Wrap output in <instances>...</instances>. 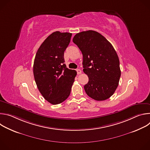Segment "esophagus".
<instances>
[{
	"label": "esophagus",
	"instance_id": "34e87169",
	"mask_svg": "<svg viewBox=\"0 0 150 150\" xmlns=\"http://www.w3.org/2000/svg\"><path fill=\"white\" fill-rule=\"evenodd\" d=\"M76 72H77L78 74H81L82 73V71L81 69H76Z\"/></svg>",
	"mask_w": 150,
	"mask_h": 150
}]
</instances>
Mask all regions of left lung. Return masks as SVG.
Returning <instances> with one entry per match:
<instances>
[{"label": "left lung", "instance_id": "1", "mask_svg": "<svg viewBox=\"0 0 150 150\" xmlns=\"http://www.w3.org/2000/svg\"><path fill=\"white\" fill-rule=\"evenodd\" d=\"M73 42L83 56V71L88 76L84 85L87 94L97 101L110 98L116 91L121 75L119 59L110 42L97 31L76 34Z\"/></svg>", "mask_w": 150, "mask_h": 150}]
</instances>
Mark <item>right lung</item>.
Masks as SVG:
<instances>
[{"label": "right lung", "mask_w": 150, "mask_h": 150, "mask_svg": "<svg viewBox=\"0 0 150 150\" xmlns=\"http://www.w3.org/2000/svg\"><path fill=\"white\" fill-rule=\"evenodd\" d=\"M71 36L69 33H53L35 54L33 65L35 83L41 95L52 104H60L69 97L77 74L64 63V52Z\"/></svg>", "instance_id": "obj_1"}]
</instances>
